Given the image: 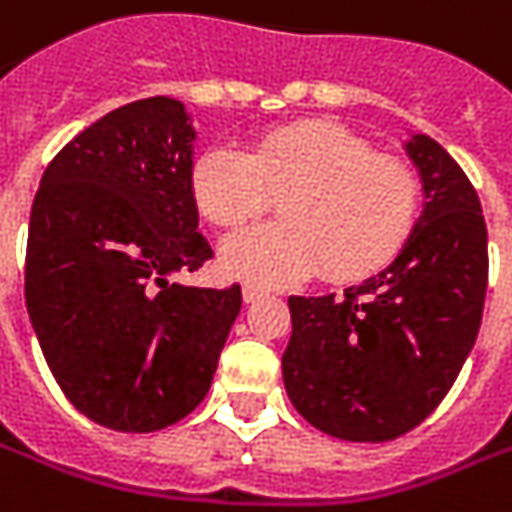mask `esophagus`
Listing matches in <instances>:
<instances>
[{"label": "esophagus", "mask_w": 512, "mask_h": 512, "mask_svg": "<svg viewBox=\"0 0 512 512\" xmlns=\"http://www.w3.org/2000/svg\"><path fill=\"white\" fill-rule=\"evenodd\" d=\"M263 297H266V289H260L255 283H246V286H243V300H246V303H257V300H263Z\"/></svg>", "instance_id": "obj_1"}]
</instances>
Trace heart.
Wrapping results in <instances>:
<instances>
[{"mask_svg":"<svg viewBox=\"0 0 512 512\" xmlns=\"http://www.w3.org/2000/svg\"><path fill=\"white\" fill-rule=\"evenodd\" d=\"M189 192L221 229L255 221L280 198V223L238 232L221 246L223 269L257 286H283L317 266L328 280L377 272L405 243L419 206L408 164L326 121L272 130L246 152L206 147L192 161Z\"/></svg>","mask_w":512,"mask_h":512,"instance_id":"heart-1","label":"heart"}]
</instances>
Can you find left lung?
Here are the masks:
<instances>
[{"instance_id": "left-lung-1", "label": "left lung", "mask_w": 512, "mask_h": 512, "mask_svg": "<svg viewBox=\"0 0 512 512\" xmlns=\"http://www.w3.org/2000/svg\"><path fill=\"white\" fill-rule=\"evenodd\" d=\"M405 152L425 203L394 263L337 297H289L286 394L314 428L348 442H388L428 419L482 326L479 195L431 135H411Z\"/></svg>"}]
</instances>
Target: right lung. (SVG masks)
<instances>
[{"label":"right lung","instance_id":"right-lung-1","mask_svg":"<svg viewBox=\"0 0 512 512\" xmlns=\"http://www.w3.org/2000/svg\"><path fill=\"white\" fill-rule=\"evenodd\" d=\"M181 101L124 104L64 147L30 209L25 303L53 377L104 428L150 433L206 397L240 286L169 277L212 257L189 192Z\"/></svg>","mask_w":512,"mask_h":512}]
</instances>
